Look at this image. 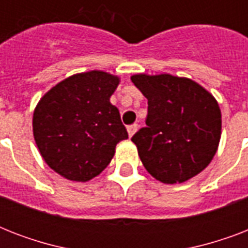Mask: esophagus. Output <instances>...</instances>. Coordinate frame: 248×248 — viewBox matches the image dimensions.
Here are the masks:
<instances>
[{
  "instance_id": "34e87169",
  "label": "esophagus",
  "mask_w": 248,
  "mask_h": 248,
  "mask_svg": "<svg viewBox=\"0 0 248 248\" xmlns=\"http://www.w3.org/2000/svg\"><path fill=\"white\" fill-rule=\"evenodd\" d=\"M136 131H138V124H130V126L127 127V132H128V136H130V138H132V135H134Z\"/></svg>"
}]
</instances>
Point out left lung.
Returning <instances> with one entry per match:
<instances>
[{"label":"left lung","mask_w":248,"mask_h":248,"mask_svg":"<svg viewBox=\"0 0 248 248\" xmlns=\"http://www.w3.org/2000/svg\"><path fill=\"white\" fill-rule=\"evenodd\" d=\"M148 99L147 127L132 136L144 167L165 184L192 179L211 162L221 136V112L207 90L184 77L134 75Z\"/></svg>","instance_id":"left-lung-1"}]
</instances>
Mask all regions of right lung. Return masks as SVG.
<instances>
[{
    "label": "right lung",
    "mask_w": 248,
    "mask_h": 248,
    "mask_svg": "<svg viewBox=\"0 0 248 248\" xmlns=\"http://www.w3.org/2000/svg\"><path fill=\"white\" fill-rule=\"evenodd\" d=\"M117 76L91 71L73 75L48 90L33 113V136L48 167L72 181H89L112 161L128 138L110 96Z\"/></svg>",
    "instance_id": "1"
}]
</instances>
